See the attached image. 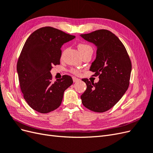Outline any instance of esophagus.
Instances as JSON below:
<instances>
[{
  "label": "esophagus",
  "instance_id": "obj_1",
  "mask_svg": "<svg viewBox=\"0 0 153 153\" xmlns=\"http://www.w3.org/2000/svg\"><path fill=\"white\" fill-rule=\"evenodd\" d=\"M73 82H76L80 81V79L79 78H76V77H73Z\"/></svg>",
  "mask_w": 153,
  "mask_h": 153
}]
</instances>
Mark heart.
<instances>
[{"mask_svg":"<svg viewBox=\"0 0 153 153\" xmlns=\"http://www.w3.org/2000/svg\"><path fill=\"white\" fill-rule=\"evenodd\" d=\"M78 48L79 49V51L81 54L84 53V52H87L88 50H92V48L91 46H89V45H87L85 43H80L78 45ZM74 73H77V71L75 70V69H73L72 71Z\"/></svg>","mask_w":153,"mask_h":153,"instance_id":"heart-1","label":"heart"}]
</instances>
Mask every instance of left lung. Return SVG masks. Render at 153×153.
<instances>
[{
	"mask_svg": "<svg viewBox=\"0 0 153 153\" xmlns=\"http://www.w3.org/2000/svg\"><path fill=\"white\" fill-rule=\"evenodd\" d=\"M80 36L96 47V59L90 71L100 79L95 84L87 78L82 80L87 85L81 96L82 103L93 112H104L112 108L128 89L131 71L130 59L121 41L108 30Z\"/></svg>",
	"mask_w": 153,
	"mask_h": 153,
	"instance_id": "1",
	"label": "left lung"
}]
</instances>
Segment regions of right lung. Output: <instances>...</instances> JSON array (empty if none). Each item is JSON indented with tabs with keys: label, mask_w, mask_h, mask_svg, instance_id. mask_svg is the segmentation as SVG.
<instances>
[{
	"label": "right lung",
	"mask_w": 153,
	"mask_h": 153,
	"mask_svg": "<svg viewBox=\"0 0 153 153\" xmlns=\"http://www.w3.org/2000/svg\"><path fill=\"white\" fill-rule=\"evenodd\" d=\"M75 38L51 27L40 28L25 41L17 62V73L24 98L30 107L46 114L61 105L64 92L72 85L70 76L52 81L50 71L60 64L62 46Z\"/></svg>",
	"instance_id": "obj_1"
}]
</instances>
